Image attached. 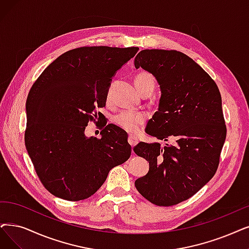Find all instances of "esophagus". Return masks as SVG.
<instances>
[{
    "instance_id": "34e87169",
    "label": "esophagus",
    "mask_w": 249,
    "mask_h": 249,
    "mask_svg": "<svg viewBox=\"0 0 249 249\" xmlns=\"http://www.w3.org/2000/svg\"><path fill=\"white\" fill-rule=\"evenodd\" d=\"M127 141H128V144H130L132 147H135L138 144V137L135 135H130L128 136Z\"/></svg>"
}]
</instances>
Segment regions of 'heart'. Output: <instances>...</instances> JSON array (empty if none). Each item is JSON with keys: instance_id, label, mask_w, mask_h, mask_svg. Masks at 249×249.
Segmentation results:
<instances>
[{"instance_id": "1", "label": "heart", "mask_w": 249, "mask_h": 249, "mask_svg": "<svg viewBox=\"0 0 249 249\" xmlns=\"http://www.w3.org/2000/svg\"><path fill=\"white\" fill-rule=\"evenodd\" d=\"M135 85L137 90L141 95L150 92L152 93L155 87L154 77L146 71L138 73L135 78ZM115 124L124 128V131L130 133H136L140 130L141 126L146 122V115L142 112H134V111H122L114 117Z\"/></svg>"}]
</instances>
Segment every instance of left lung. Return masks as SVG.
Masks as SVG:
<instances>
[{"label": "left lung", "mask_w": 249, "mask_h": 249, "mask_svg": "<svg viewBox=\"0 0 249 249\" xmlns=\"http://www.w3.org/2000/svg\"><path fill=\"white\" fill-rule=\"evenodd\" d=\"M156 78L161 91L158 111L146 133L172 145L140 142L134 151L149 161L135 186L159 206L189 199L214 176L226 139L222 97L213 79L193 59L175 50H142L135 58Z\"/></svg>", "instance_id": "left-lung-1"}]
</instances>
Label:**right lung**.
I'll list each match as a JSON object with an SVG mask.
<instances>
[{
	"mask_svg": "<svg viewBox=\"0 0 249 249\" xmlns=\"http://www.w3.org/2000/svg\"><path fill=\"white\" fill-rule=\"evenodd\" d=\"M138 47H82L59 56L33 85L26 100L24 141L47 190L68 201L92 196L132 148L121 127L108 124L101 138L85 135L96 107L105 106L112 77Z\"/></svg>",
	"mask_w": 249,
	"mask_h": 249,
	"instance_id": "add662e5",
	"label": "right lung"
}]
</instances>
